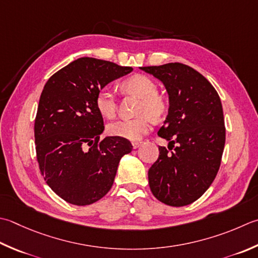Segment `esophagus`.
Segmentation results:
<instances>
[{
	"mask_svg": "<svg viewBox=\"0 0 258 258\" xmlns=\"http://www.w3.org/2000/svg\"><path fill=\"white\" fill-rule=\"evenodd\" d=\"M132 145H133L134 149H136V148H139V146L141 145V142H136V141H135V142L132 143Z\"/></svg>",
	"mask_w": 258,
	"mask_h": 258,
	"instance_id": "1",
	"label": "esophagus"
}]
</instances>
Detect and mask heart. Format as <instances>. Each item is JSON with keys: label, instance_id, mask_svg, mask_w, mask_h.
Returning <instances> with one entry per match:
<instances>
[{"label": "heart", "instance_id": "1", "mask_svg": "<svg viewBox=\"0 0 258 258\" xmlns=\"http://www.w3.org/2000/svg\"><path fill=\"white\" fill-rule=\"evenodd\" d=\"M123 87L142 98L140 114L143 115L134 119L115 120L108 125L107 131L113 136L130 141H138L152 127V116L158 118L164 113L165 103L162 96L158 94V85L148 76L134 75L124 80ZM95 105L104 117L113 118L116 115L117 102L112 90L107 87L102 88L96 95Z\"/></svg>", "mask_w": 258, "mask_h": 258}]
</instances>
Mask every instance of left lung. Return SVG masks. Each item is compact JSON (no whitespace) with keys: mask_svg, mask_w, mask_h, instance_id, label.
Listing matches in <instances>:
<instances>
[{"mask_svg":"<svg viewBox=\"0 0 258 258\" xmlns=\"http://www.w3.org/2000/svg\"><path fill=\"white\" fill-rule=\"evenodd\" d=\"M141 69L164 84L170 103L158 135L173 151L159 146V158L149 169L150 189L168 206L190 205L206 192L220 166L226 128L219 95L203 75L183 63Z\"/></svg>","mask_w":258,"mask_h":258,"instance_id":"8db88e82","label":"left lung"}]
</instances>
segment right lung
<instances>
[{"mask_svg":"<svg viewBox=\"0 0 258 258\" xmlns=\"http://www.w3.org/2000/svg\"><path fill=\"white\" fill-rule=\"evenodd\" d=\"M132 70L83 57L44 85L34 120L37 160L45 182L69 204L102 199L112 188L120 158L133 149L117 136L100 139L104 119L95 105L100 89Z\"/></svg>","mask_w":258,"mask_h":258,"instance_id":"add662e5","label":"right lung"}]
</instances>
